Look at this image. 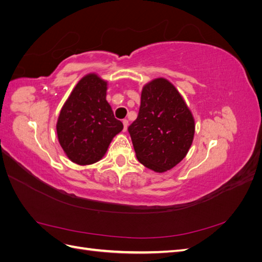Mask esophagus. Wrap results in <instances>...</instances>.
<instances>
[{
    "instance_id": "esophagus-1",
    "label": "esophagus",
    "mask_w": 262,
    "mask_h": 262,
    "mask_svg": "<svg viewBox=\"0 0 262 262\" xmlns=\"http://www.w3.org/2000/svg\"><path fill=\"white\" fill-rule=\"evenodd\" d=\"M122 123H123V131H126L128 130V125H129V121L126 120V119H124V120L122 121Z\"/></svg>"
}]
</instances>
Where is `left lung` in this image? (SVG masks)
<instances>
[{"label":"left lung","instance_id":"obj_1","mask_svg":"<svg viewBox=\"0 0 262 262\" xmlns=\"http://www.w3.org/2000/svg\"><path fill=\"white\" fill-rule=\"evenodd\" d=\"M128 130L139 162L164 172L187 155L193 141L194 119L176 87L160 77L143 87L138 118Z\"/></svg>","mask_w":262,"mask_h":262}]
</instances>
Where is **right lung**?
<instances>
[{
	"label": "right lung",
	"instance_id": "add662e5",
	"mask_svg": "<svg viewBox=\"0 0 262 262\" xmlns=\"http://www.w3.org/2000/svg\"><path fill=\"white\" fill-rule=\"evenodd\" d=\"M107 82L95 73L76 84L57 122L59 143L71 161L91 165L100 161L110 142L123 129L106 100Z\"/></svg>",
	"mask_w": 262,
	"mask_h": 262
}]
</instances>
